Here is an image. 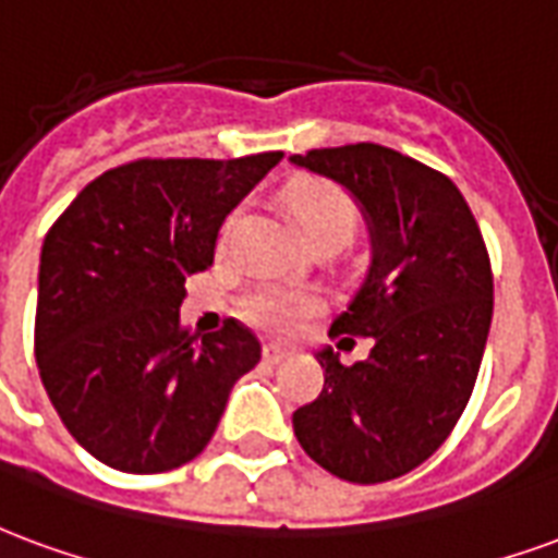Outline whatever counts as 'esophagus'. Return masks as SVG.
I'll return each mask as SVG.
<instances>
[{
	"mask_svg": "<svg viewBox=\"0 0 558 558\" xmlns=\"http://www.w3.org/2000/svg\"><path fill=\"white\" fill-rule=\"evenodd\" d=\"M288 353L291 351H288V348H282V344H264V363H270V365L282 363Z\"/></svg>",
	"mask_w": 558,
	"mask_h": 558,
	"instance_id": "obj_1",
	"label": "esophagus"
}]
</instances>
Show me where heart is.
Wrapping results in <instances>:
<instances>
[{
	"mask_svg": "<svg viewBox=\"0 0 558 558\" xmlns=\"http://www.w3.org/2000/svg\"><path fill=\"white\" fill-rule=\"evenodd\" d=\"M291 210H294L300 229L306 240L332 238L344 243L356 229V207L339 186L327 181H303L291 190ZM318 306L315 294L303 288H282V284H264L258 291L246 296V315L252 324L270 329V332H284L296 327L300 320L312 315Z\"/></svg>",
	"mask_w": 558,
	"mask_h": 558,
	"instance_id": "obj_1",
	"label": "heart"
}]
</instances>
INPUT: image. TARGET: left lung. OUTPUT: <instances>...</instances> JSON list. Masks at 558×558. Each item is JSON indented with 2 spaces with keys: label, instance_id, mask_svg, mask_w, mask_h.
<instances>
[{
  "label": "left lung",
  "instance_id": "1",
  "mask_svg": "<svg viewBox=\"0 0 558 558\" xmlns=\"http://www.w3.org/2000/svg\"><path fill=\"white\" fill-rule=\"evenodd\" d=\"M288 162L339 184L363 214L368 267L329 336L372 339L363 363L315 353L324 389L294 410V434L327 473L389 482L440 449L473 396L494 318L485 240L446 174L392 148L360 142Z\"/></svg>",
  "mask_w": 558,
  "mask_h": 558
}]
</instances>
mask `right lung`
<instances>
[{"mask_svg": "<svg viewBox=\"0 0 558 558\" xmlns=\"http://www.w3.org/2000/svg\"><path fill=\"white\" fill-rule=\"evenodd\" d=\"M282 150L136 160L73 198L44 238L35 360L64 428L121 473H166L205 449L231 386L262 360L238 320L198 341L178 324L186 276Z\"/></svg>", "mask_w": 558, "mask_h": 558, "instance_id": "add662e5", "label": "right lung"}]
</instances>
